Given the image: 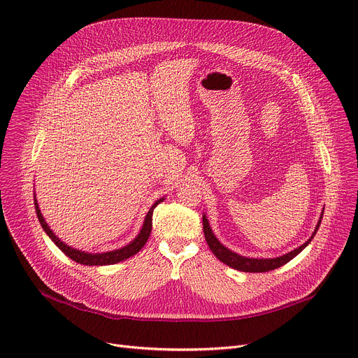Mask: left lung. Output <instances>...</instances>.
<instances>
[{"mask_svg":"<svg viewBox=\"0 0 358 358\" xmlns=\"http://www.w3.org/2000/svg\"><path fill=\"white\" fill-rule=\"evenodd\" d=\"M322 216H324V210L321 212V216H319L315 231L312 232L310 238L305 243H302V245L294 248L293 251H290L285 255L274 257V258H250V257H243V255H239V254L231 251L228 247H224L223 243L216 238V235L213 234V231L210 228L209 219L204 213H203V232H204V238H206V242H208L209 248L212 250L215 257L223 262V264H227L239 271H245V273H266V271H270V270H274V268H278L281 266L287 264L290 259H293L297 254L302 252L309 245L313 236L316 235V232L319 229V224H321V222H322Z\"/></svg>","mask_w":358,"mask_h":358,"instance_id":"1","label":"left lung"}]
</instances>
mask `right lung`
Returning <instances> with one entry per match:
<instances>
[{"mask_svg":"<svg viewBox=\"0 0 358 358\" xmlns=\"http://www.w3.org/2000/svg\"><path fill=\"white\" fill-rule=\"evenodd\" d=\"M164 200H165V197L157 200L152 206H150V209H149V212L145 216V220H143V224H142L139 234L134 239H131L127 243V245H124L122 248H117V250H113V251H106V252H87V251H81V250H77V248L68 245V243H65L59 236H56L55 232L49 228V224L46 223L45 217H43V215H42V212L39 209V203H37V200H36V193H34V209H36L37 219H39V222L42 224L43 231L46 232V235L52 239V242L55 243V245L58 247L66 257H69L72 261L78 262V264H83V266H97L99 267V266H111V264H116V262L124 261L129 257L138 254L145 247V243L149 239L150 231H152V213H154V209Z\"/></svg>","mask_w":358,"mask_h":358,"instance_id":"add662e5","label":"right lung"}]
</instances>
